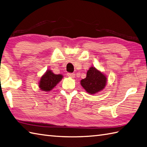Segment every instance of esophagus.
<instances>
[{"mask_svg":"<svg viewBox=\"0 0 147 147\" xmlns=\"http://www.w3.org/2000/svg\"><path fill=\"white\" fill-rule=\"evenodd\" d=\"M68 77H69L70 78H74L75 77V74L72 73H68L67 74Z\"/></svg>","mask_w":147,"mask_h":147,"instance_id":"1","label":"esophagus"}]
</instances>
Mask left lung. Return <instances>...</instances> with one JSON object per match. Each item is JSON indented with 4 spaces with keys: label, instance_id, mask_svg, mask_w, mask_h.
Masks as SVG:
<instances>
[{
    "label": "left lung",
    "instance_id": "1",
    "mask_svg": "<svg viewBox=\"0 0 147 147\" xmlns=\"http://www.w3.org/2000/svg\"><path fill=\"white\" fill-rule=\"evenodd\" d=\"M107 78L102 71L95 67H90L87 71V76L80 80V85L88 94H96L106 87Z\"/></svg>",
    "mask_w": 147,
    "mask_h": 147
}]
</instances>
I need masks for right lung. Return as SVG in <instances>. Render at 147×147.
<instances>
[{
    "instance_id": "obj_1",
    "label": "right lung",
    "mask_w": 147,
    "mask_h": 147,
    "mask_svg": "<svg viewBox=\"0 0 147 147\" xmlns=\"http://www.w3.org/2000/svg\"><path fill=\"white\" fill-rule=\"evenodd\" d=\"M63 78L61 74H55L52 70L48 69L40 78L38 86L40 90L45 92H50L59 83Z\"/></svg>"
}]
</instances>
